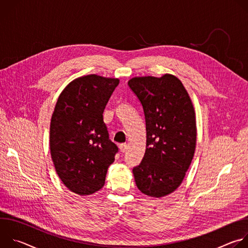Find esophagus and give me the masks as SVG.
<instances>
[{
	"mask_svg": "<svg viewBox=\"0 0 248 248\" xmlns=\"http://www.w3.org/2000/svg\"><path fill=\"white\" fill-rule=\"evenodd\" d=\"M120 150L122 151V152H125V150L127 149V144L126 143H122V144H120Z\"/></svg>",
	"mask_w": 248,
	"mask_h": 248,
	"instance_id": "obj_1",
	"label": "esophagus"
}]
</instances>
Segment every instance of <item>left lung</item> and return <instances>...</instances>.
<instances>
[{"label": "left lung", "mask_w": 248, "mask_h": 248, "mask_svg": "<svg viewBox=\"0 0 248 248\" xmlns=\"http://www.w3.org/2000/svg\"><path fill=\"white\" fill-rule=\"evenodd\" d=\"M128 86L142 104L146 150L132 171L138 189L151 197L170 194L183 183L196 147V119L192 101L172 75L135 77Z\"/></svg>", "instance_id": "obj_1"}]
</instances>
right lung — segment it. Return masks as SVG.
<instances>
[{
  "label": "right lung",
  "mask_w": 248,
  "mask_h": 248,
  "mask_svg": "<svg viewBox=\"0 0 248 248\" xmlns=\"http://www.w3.org/2000/svg\"><path fill=\"white\" fill-rule=\"evenodd\" d=\"M119 78L88 75L70 81L60 94L50 124V151L62 184L78 195L104 186L117 145L103 121Z\"/></svg>",
  "instance_id": "right-lung-1"
}]
</instances>
